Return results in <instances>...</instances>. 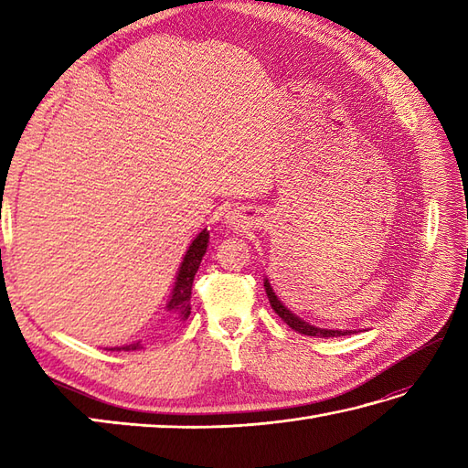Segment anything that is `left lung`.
<instances>
[{"label": "left lung", "instance_id": "obj_1", "mask_svg": "<svg viewBox=\"0 0 468 468\" xmlns=\"http://www.w3.org/2000/svg\"><path fill=\"white\" fill-rule=\"evenodd\" d=\"M265 292H267V297H270V303L273 307V312L282 317V320L292 327V330H295L297 334H303V335H320V337H337V335H346V334H352V330H322V327H315V325H310L307 322H303L302 317L293 315L287 307L277 300V295L273 293L270 282L265 280Z\"/></svg>", "mask_w": 468, "mask_h": 468}]
</instances>
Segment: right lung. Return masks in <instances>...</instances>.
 Here are the masks:
<instances>
[{
    "label": "right lung",
    "instance_id": "obj_1",
    "mask_svg": "<svg viewBox=\"0 0 468 468\" xmlns=\"http://www.w3.org/2000/svg\"><path fill=\"white\" fill-rule=\"evenodd\" d=\"M207 243H208V233L207 229L197 235V239L188 247V251L185 255V260L181 263V270H178L176 282H175V290L171 295V302H168L166 310L171 314L175 322H185L188 315H191V290H193V280L195 273L201 265L203 255L207 251ZM134 352V350H143L141 342L121 346V347H112V352Z\"/></svg>",
    "mask_w": 468,
    "mask_h": 468
}]
</instances>
